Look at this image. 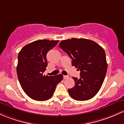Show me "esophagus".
Segmentation results:
<instances>
[{
	"instance_id": "esophagus-1",
	"label": "esophagus",
	"mask_w": 124,
	"mask_h": 124,
	"mask_svg": "<svg viewBox=\"0 0 124 124\" xmlns=\"http://www.w3.org/2000/svg\"><path fill=\"white\" fill-rule=\"evenodd\" d=\"M69 78V76L68 75H63V79H68Z\"/></svg>"
}]
</instances>
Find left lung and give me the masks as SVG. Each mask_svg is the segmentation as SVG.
Instances as JSON below:
<instances>
[{"label": "left lung", "mask_w": 124, "mask_h": 124, "mask_svg": "<svg viewBox=\"0 0 124 124\" xmlns=\"http://www.w3.org/2000/svg\"><path fill=\"white\" fill-rule=\"evenodd\" d=\"M59 47L72 59V65L81 71L80 78L73 77L75 86L68 89L70 96L77 101L92 98L104 82L107 65L104 49L96 42L86 39L62 40Z\"/></svg>", "instance_id": "8db88e82"}]
</instances>
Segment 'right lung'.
<instances>
[{"label": "right lung", "instance_id": "right-lung-1", "mask_svg": "<svg viewBox=\"0 0 124 124\" xmlns=\"http://www.w3.org/2000/svg\"><path fill=\"white\" fill-rule=\"evenodd\" d=\"M59 40H38L26 45L18 54L17 75L22 88L32 100L43 101L51 98L56 85L63 79L62 74L45 76L46 54Z\"/></svg>", "mask_w": 124, "mask_h": 124}]
</instances>
